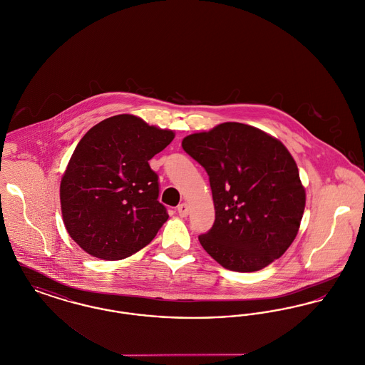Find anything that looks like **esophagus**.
I'll use <instances>...</instances> for the list:
<instances>
[{
	"label": "esophagus",
	"instance_id": "1",
	"mask_svg": "<svg viewBox=\"0 0 365 365\" xmlns=\"http://www.w3.org/2000/svg\"><path fill=\"white\" fill-rule=\"evenodd\" d=\"M178 213L180 217H186L189 215V207L186 202H182L178 205Z\"/></svg>",
	"mask_w": 365,
	"mask_h": 365
}]
</instances>
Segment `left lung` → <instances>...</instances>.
Instances as JSON below:
<instances>
[{
	"mask_svg": "<svg viewBox=\"0 0 365 365\" xmlns=\"http://www.w3.org/2000/svg\"><path fill=\"white\" fill-rule=\"evenodd\" d=\"M185 152L209 176L215 223L198 241L220 265L253 272L294 241L305 208L294 158L256 127L223 123L183 139Z\"/></svg>",
	"mask_w": 365,
	"mask_h": 365,
	"instance_id": "8db88e82",
	"label": "left lung"
}]
</instances>
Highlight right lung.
<instances>
[{"instance_id":"obj_1","label":"right lung","mask_w":365,"mask_h":365,"mask_svg":"<svg viewBox=\"0 0 365 365\" xmlns=\"http://www.w3.org/2000/svg\"><path fill=\"white\" fill-rule=\"evenodd\" d=\"M174 139L133 115L96 124L79 140L61 179L71 238L88 255L122 260L153 241L168 220L149 160Z\"/></svg>"}]
</instances>
